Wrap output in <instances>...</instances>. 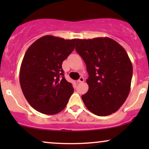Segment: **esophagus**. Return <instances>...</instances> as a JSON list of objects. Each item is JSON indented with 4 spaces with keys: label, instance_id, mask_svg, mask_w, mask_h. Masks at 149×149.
Instances as JSON below:
<instances>
[{
    "label": "esophagus",
    "instance_id": "1",
    "mask_svg": "<svg viewBox=\"0 0 149 149\" xmlns=\"http://www.w3.org/2000/svg\"><path fill=\"white\" fill-rule=\"evenodd\" d=\"M83 81H84V78H83V77H80V78H79V79L78 80V82L79 83H83Z\"/></svg>",
    "mask_w": 149,
    "mask_h": 149
}]
</instances>
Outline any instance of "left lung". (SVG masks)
I'll list each match as a JSON object with an SVG mask.
<instances>
[{
    "instance_id": "obj_1",
    "label": "left lung",
    "mask_w": 149,
    "mask_h": 149,
    "mask_svg": "<svg viewBox=\"0 0 149 149\" xmlns=\"http://www.w3.org/2000/svg\"><path fill=\"white\" fill-rule=\"evenodd\" d=\"M76 51L86 64L88 91L81 96L87 109L97 116L115 113L130 93L133 73L126 51L108 37L77 39Z\"/></svg>"
}]
</instances>
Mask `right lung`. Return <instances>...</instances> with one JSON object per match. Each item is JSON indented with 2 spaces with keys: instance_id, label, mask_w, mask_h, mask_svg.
Segmentation results:
<instances>
[{
  "instance_id": "obj_1",
  "label": "right lung",
  "mask_w": 149,
  "mask_h": 149,
  "mask_svg": "<svg viewBox=\"0 0 149 149\" xmlns=\"http://www.w3.org/2000/svg\"><path fill=\"white\" fill-rule=\"evenodd\" d=\"M77 40L46 35L26 51L19 83L26 99L38 112L56 115L66 107L74 88L64 77L62 64L74 50Z\"/></svg>"
}]
</instances>
